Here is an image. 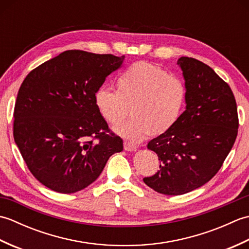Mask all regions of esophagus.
Instances as JSON below:
<instances>
[{
  "label": "esophagus",
  "mask_w": 249,
  "mask_h": 249,
  "mask_svg": "<svg viewBox=\"0 0 249 249\" xmlns=\"http://www.w3.org/2000/svg\"><path fill=\"white\" fill-rule=\"evenodd\" d=\"M136 145L133 142H129V141H125L124 142V150L125 151H128V152H133L136 150Z\"/></svg>",
  "instance_id": "esophagus-1"
}]
</instances>
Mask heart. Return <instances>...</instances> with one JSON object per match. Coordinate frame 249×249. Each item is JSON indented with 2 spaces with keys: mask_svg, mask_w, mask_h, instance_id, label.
I'll use <instances>...</instances> for the list:
<instances>
[{
  "mask_svg": "<svg viewBox=\"0 0 249 249\" xmlns=\"http://www.w3.org/2000/svg\"><path fill=\"white\" fill-rule=\"evenodd\" d=\"M186 99V87L181 78L147 62L129 66L118 80V92L102 87L95 93V105L103 118L118 125L124 138L141 141L149 135L166 133L181 115Z\"/></svg>",
  "mask_w": 249,
  "mask_h": 249,
  "instance_id": "heart-1",
  "label": "heart"
}]
</instances>
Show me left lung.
Segmentation results:
<instances>
[{
	"label": "left lung",
	"mask_w": 249,
	"mask_h": 249,
	"mask_svg": "<svg viewBox=\"0 0 249 249\" xmlns=\"http://www.w3.org/2000/svg\"><path fill=\"white\" fill-rule=\"evenodd\" d=\"M186 87V109L172 127L147 143L160 170L144 178L155 192L178 196L208 183L233 146L239 128L234 95L212 68L193 57L178 60Z\"/></svg>",
	"instance_id": "left-lung-1"
}]
</instances>
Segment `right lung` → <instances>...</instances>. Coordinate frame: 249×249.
<instances>
[{
  "mask_svg": "<svg viewBox=\"0 0 249 249\" xmlns=\"http://www.w3.org/2000/svg\"><path fill=\"white\" fill-rule=\"evenodd\" d=\"M124 55L67 50L36 67L19 89L14 139L31 173L54 192L77 193L123 151L95 105V93Z\"/></svg>",
  "mask_w": 249,
  "mask_h": 249,
  "instance_id": "add662e5",
  "label": "right lung"
}]
</instances>
